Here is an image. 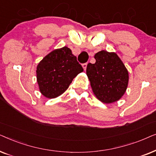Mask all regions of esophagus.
Masks as SVG:
<instances>
[{
	"mask_svg": "<svg viewBox=\"0 0 156 156\" xmlns=\"http://www.w3.org/2000/svg\"><path fill=\"white\" fill-rule=\"evenodd\" d=\"M82 67H83V68H84V70H86V69H87V63H84V64H82Z\"/></svg>",
	"mask_w": 156,
	"mask_h": 156,
	"instance_id": "obj_1",
	"label": "esophagus"
}]
</instances>
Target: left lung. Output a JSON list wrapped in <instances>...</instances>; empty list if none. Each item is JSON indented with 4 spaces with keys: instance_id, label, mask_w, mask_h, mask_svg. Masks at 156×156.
Here are the masks:
<instances>
[{
    "instance_id": "left-lung-1",
    "label": "left lung",
    "mask_w": 156,
    "mask_h": 156,
    "mask_svg": "<svg viewBox=\"0 0 156 156\" xmlns=\"http://www.w3.org/2000/svg\"><path fill=\"white\" fill-rule=\"evenodd\" d=\"M96 62L89 63L87 74L93 92L105 104L118 101L124 94L129 72L116 53L101 50L94 55Z\"/></svg>"
}]
</instances>
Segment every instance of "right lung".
Returning <instances> with one entry per match:
<instances>
[{"label":"right lung","mask_w":156,"mask_h":156,"mask_svg":"<svg viewBox=\"0 0 156 156\" xmlns=\"http://www.w3.org/2000/svg\"><path fill=\"white\" fill-rule=\"evenodd\" d=\"M82 65L67 47L53 50L37 67V80L40 92L52 99L65 92L73 79L83 72Z\"/></svg>","instance_id":"right-lung-1"}]
</instances>
